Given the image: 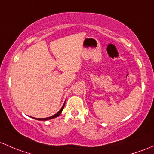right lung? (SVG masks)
Listing matches in <instances>:
<instances>
[{
    "instance_id": "right-lung-1",
    "label": "right lung",
    "mask_w": 154,
    "mask_h": 154,
    "mask_svg": "<svg viewBox=\"0 0 154 154\" xmlns=\"http://www.w3.org/2000/svg\"><path fill=\"white\" fill-rule=\"evenodd\" d=\"M64 106H65V103L63 104V106L62 108H61V109L60 110V111H58V112L57 113V114H54V115H53V116H49V117H47V118H40V119H38H38H38V120H47V119H53V118L57 117V116L61 114V112H62L63 109V108H64Z\"/></svg>"
}]
</instances>
